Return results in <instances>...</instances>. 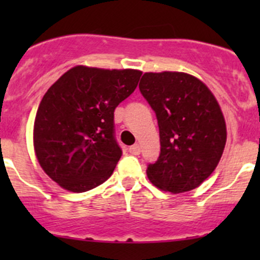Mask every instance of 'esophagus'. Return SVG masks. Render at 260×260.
<instances>
[{"instance_id":"obj_1","label":"esophagus","mask_w":260,"mask_h":260,"mask_svg":"<svg viewBox=\"0 0 260 260\" xmlns=\"http://www.w3.org/2000/svg\"><path fill=\"white\" fill-rule=\"evenodd\" d=\"M129 152L132 154H135V156H137V154L141 153V147L140 145H133L129 147Z\"/></svg>"}]
</instances>
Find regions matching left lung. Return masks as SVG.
I'll return each instance as SVG.
<instances>
[{
    "label": "left lung",
    "mask_w": 260,
    "mask_h": 260,
    "mask_svg": "<svg viewBox=\"0 0 260 260\" xmlns=\"http://www.w3.org/2000/svg\"><path fill=\"white\" fill-rule=\"evenodd\" d=\"M140 90L156 113L161 143L147 176L172 193L193 190L216 169L226 142L216 99L203 81L177 72L145 73Z\"/></svg>",
    "instance_id": "obj_1"
}]
</instances>
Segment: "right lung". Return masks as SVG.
<instances>
[{
    "label": "right lung",
    "instance_id": "add662e5",
    "mask_svg": "<svg viewBox=\"0 0 260 260\" xmlns=\"http://www.w3.org/2000/svg\"><path fill=\"white\" fill-rule=\"evenodd\" d=\"M141 75L79 65L50 86L34 124L36 157L50 179L85 192L111 177L122 156L114 109L135 91Z\"/></svg>",
    "mask_w": 260,
    "mask_h": 260
}]
</instances>
